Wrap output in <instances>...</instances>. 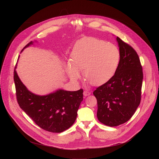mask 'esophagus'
Returning a JSON list of instances; mask_svg holds the SVG:
<instances>
[{"instance_id": "obj_1", "label": "esophagus", "mask_w": 159, "mask_h": 159, "mask_svg": "<svg viewBox=\"0 0 159 159\" xmlns=\"http://www.w3.org/2000/svg\"><path fill=\"white\" fill-rule=\"evenodd\" d=\"M83 94H84V95L85 97H87V96H88V95H89L91 94V92H89V91L85 90V91H84V92H83Z\"/></svg>"}]
</instances>
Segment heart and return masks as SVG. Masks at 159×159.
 Wrapping results in <instances>:
<instances>
[{
    "mask_svg": "<svg viewBox=\"0 0 159 159\" xmlns=\"http://www.w3.org/2000/svg\"><path fill=\"white\" fill-rule=\"evenodd\" d=\"M72 62L66 71L73 80L80 78V71L91 84L101 86L109 81L117 70L120 52L118 47L95 37H85L75 45Z\"/></svg>",
    "mask_w": 159,
    "mask_h": 159,
    "instance_id": "obj_1",
    "label": "heart"
}]
</instances>
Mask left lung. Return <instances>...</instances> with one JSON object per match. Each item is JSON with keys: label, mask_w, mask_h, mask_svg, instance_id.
<instances>
[{"label": "left lung", "mask_w": 159, "mask_h": 159, "mask_svg": "<svg viewBox=\"0 0 159 159\" xmlns=\"http://www.w3.org/2000/svg\"><path fill=\"white\" fill-rule=\"evenodd\" d=\"M116 40L120 52L117 70L93 91L98 120L110 127L126 122L135 113L140 102L143 80V67L135 50L118 37Z\"/></svg>", "instance_id": "left-lung-1"}]
</instances>
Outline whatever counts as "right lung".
<instances>
[{
    "label": "right lung",
    "mask_w": 159,
    "mask_h": 159,
    "mask_svg": "<svg viewBox=\"0 0 159 159\" xmlns=\"http://www.w3.org/2000/svg\"><path fill=\"white\" fill-rule=\"evenodd\" d=\"M32 44L30 42L22 50ZM16 68V64L13 79L16 101L21 109L37 126L46 131L61 133L70 128L76 120L83 100V89L76 91L59 89L47 95H37L23 84L15 71Z\"/></svg>",
    "instance_id": "1"
}]
</instances>
